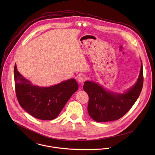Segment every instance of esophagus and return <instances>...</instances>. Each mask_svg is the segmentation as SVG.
<instances>
[{"mask_svg":"<svg viewBox=\"0 0 155 155\" xmlns=\"http://www.w3.org/2000/svg\"><path fill=\"white\" fill-rule=\"evenodd\" d=\"M78 81L79 83H83L85 81V78L83 75H79L78 77Z\"/></svg>","mask_w":155,"mask_h":155,"instance_id":"34e87169","label":"esophagus"}]
</instances>
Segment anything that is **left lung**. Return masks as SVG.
Returning a JSON list of instances; mask_svg holds the SVG:
<instances>
[{
    "label": "left lung",
    "instance_id": "8db88e82",
    "mask_svg": "<svg viewBox=\"0 0 155 155\" xmlns=\"http://www.w3.org/2000/svg\"><path fill=\"white\" fill-rule=\"evenodd\" d=\"M143 85V64L137 82L123 94L103 88L98 84L86 81L83 88L89 96L88 111L91 117L98 122L116 120L131 109L138 99Z\"/></svg>",
    "mask_w": 155,
    "mask_h": 155
}]
</instances>
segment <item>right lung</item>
Wrapping results in <instances>:
<instances>
[{
  "label": "right lung",
  "instance_id": "right-lung-1",
  "mask_svg": "<svg viewBox=\"0 0 155 155\" xmlns=\"http://www.w3.org/2000/svg\"><path fill=\"white\" fill-rule=\"evenodd\" d=\"M14 81L17 98L21 107L32 116L41 120H49L57 117L79 87L74 79L49 87L33 85L18 72L16 63Z\"/></svg>",
  "mask_w": 155,
  "mask_h": 155
}]
</instances>
